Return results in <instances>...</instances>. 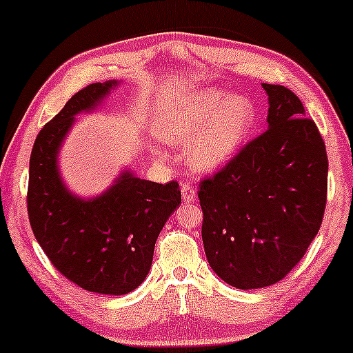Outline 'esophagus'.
<instances>
[{
  "label": "esophagus",
  "mask_w": 353,
  "mask_h": 353,
  "mask_svg": "<svg viewBox=\"0 0 353 353\" xmlns=\"http://www.w3.org/2000/svg\"><path fill=\"white\" fill-rule=\"evenodd\" d=\"M181 194H182V201L184 202H194L195 201V189L192 184H182L181 185Z\"/></svg>",
  "instance_id": "1"
}]
</instances>
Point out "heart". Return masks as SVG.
<instances>
[{
    "label": "heart",
    "instance_id": "heart-1",
    "mask_svg": "<svg viewBox=\"0 0 353 353\" xmlns=\"http://www.w3.org/2000/svg\"><path fill=\"white\" fill-rule=\"evenodd\" d=\"M256 118L258 110L252 99L209 88L165 108L159 118V136L171 144L190 143V168L215 171L239 152Z\"/></svg>",
    "mask_w": 353,
    "mask_h": 353
}]
</instances>
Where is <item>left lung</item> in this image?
<instances>
[{"mask_svg":"<svg viewBox=\"0 0 353 353\" xmlns=\"http://www.w3.org/2000/svg\"><path fill=\"white\" fill-rule=\"evenodd\" d=\"M268 130L199 184L202 241L212 270L239 290L281 281L324 219L327 152L290 88L263 83Z\"/></svg>","mask_w":353,"mask_h":353,"instance_id":"obj_1","label":"left lung"}]
</instances>
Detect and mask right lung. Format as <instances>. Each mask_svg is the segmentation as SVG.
Instances as JSON below:
<instances>
[{
	"label": "right lung",
	"instance_id": "right-lung-1",
	"mask_svg": "<svg viewBox=\"0 0 353 353\" xmlns=\"http://www.w3.org/2000/svg\"><path fill=\"white\" fill-rule=\"evenodd\" d=\"M117 80L75 93L34 141L29 161L28 215L37 243L54 268L85 291L128 294L150 273L154 245L179 207L176 181H144L125 171L95 199L67 190L57 168L59 148L75 114L101 103Z\"/></svg>",
	"mask_w": 353,
	"mask_h": 353
}]
</instances>
